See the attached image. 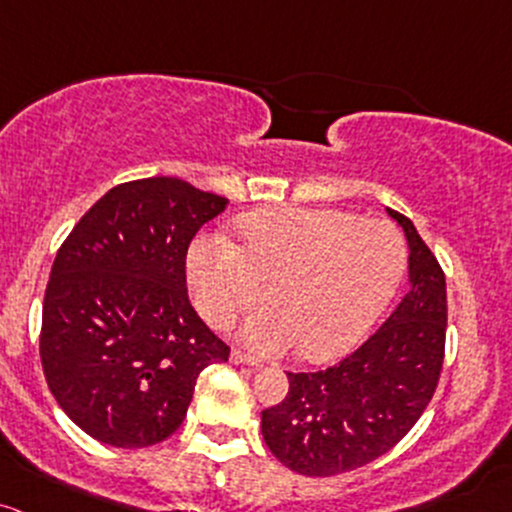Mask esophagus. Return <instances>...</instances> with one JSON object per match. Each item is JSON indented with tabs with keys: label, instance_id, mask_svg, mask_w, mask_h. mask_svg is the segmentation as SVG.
I'll return each instance as SVG.
<instances>
[{
	"label": "esophagus",
	"instance_id": "esophagus-1",
	"mask_svg": "<svg viewBox=\"0 0 512 512\" xmlns=\"http://www.w3.org/2000/svg\"><path fill=\"white\" fill-rule=\"evenodd\" d=\"M230 362H233V364H247V367H260V359L245 355L243 350H233V352H230Z\"/></svg>",
	"mask_w": 512,
	"mask_h": 512
}]
</instances>
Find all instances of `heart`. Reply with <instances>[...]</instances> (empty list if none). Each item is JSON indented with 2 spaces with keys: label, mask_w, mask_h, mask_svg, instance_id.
<instances>
[{
  "label": "heart",
  "mask_w": 512,
  "mask_h": 512,
  "mask_svg": "<svg viewBox=\"0 0 512 512\" xmlns=\"http://www.w3.org/2000/svg\"><path fill=\"white\" fill-rule=\"evenodd\" d=\"M226 235H201L187 255L196 311L228 328L255 303L240 340L260 355H299L320 362L345 355L389 306L406 269V243L389 221L338 209H274Z\"/></svg>",
  "instance_id": "1"
}]
</instances>
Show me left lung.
<instances>
[{"mask_svg":"<svg viewBox=\"0 0 512 512\" xmlns=\"http://www.w3.org/2000/svg\"><path fill=\"white\" fill-rule=\"evenodd\" d=\"M406 296L359 350L323 372H289V393L262 411L269 452L303 476H335L374 462L406 437L437 389L445 359L447 286L440 262L403 213Z\"/></svg>","mask_w":512,"mask_h":512,"instance_id":"left-lung-1","label":"left lung"}]
</instances>
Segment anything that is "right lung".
I'll return each instance as SVG.
<instances>
[{
  "label": "right lung",
  "mask_w": 512,
  "mask_h": 512,
  "mask_svg": "<svg viewBox=\"0 0 512 512\" xmlns=\"http://www.w3.org/2000/svg\"><path fill=\"white\" fill-rule=\"evenodd\" d=\"M228 199L177 177L109 189L60 245L43 299L41 362L67 418L138 449L182 425L199 374L230 347L187 296V250Z\"/></svg>",
  "instance_id": "1"
}]
</instances>
